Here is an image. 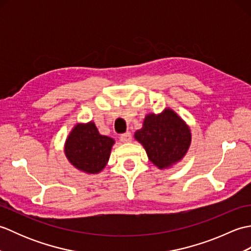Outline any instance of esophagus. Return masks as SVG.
Here are the masks:
<instances>
[{
	"label": "esophagus",
	"instance_id": "1",
	"mask_svg": "<svg viewBox=\"0 0 251 251\" xmlns=\"http://www.w3.org/2000/svg\"><path fill=\"white\" fill-rule=\"evenodd\" d=\"M120 139L122 142H130L131 141V134L130 132H125V134L121 135Z\"/></svg>",
	"mask_w": 251,
	"mask_h": 251
}]
</instances>
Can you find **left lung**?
Segmentation results:
<instances>
[{
  "mask_svg": "<svg viewBox=\"0 0 251 251\" xmlns=\"http://www.w3.org/2000/svg\"><path fill=\"white\" fill-rule=\"evenodd\" d=\"M135 139L146 149L148 157L156 167L165 169L177 164L188 152L191 131L185 122L172 109L159 114H148Z\"/></svg>",
  "mask_w": 251,
  "mask_h": 251,
  "instance_id": "1",
  "label": "left lung"
}]
</instances>
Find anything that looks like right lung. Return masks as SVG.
<instances>
[{"instance_id": "obj_1", "label": "right lung", "mask_w": 251, "mask_h": 251, "mask_svg": "<svg viewBox=\"0 0 251 251\" xmlns=\"http://www.w3.org/2000/svg\"><path fill=\"white\" fill-rule=\"evenodd\" d=\"M114 140L102 136L94 122L76 124L65 143V154L74 167L86 174H98L108 164Z\"/></svg>"}]
</instances>
